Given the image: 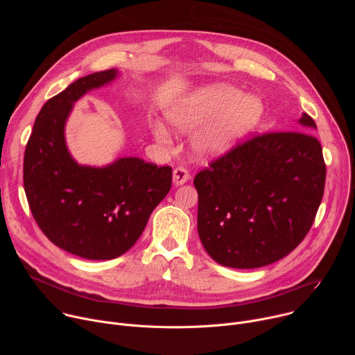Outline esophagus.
<instances>
[{
  "instance_id": "34e87169",
  "label": "esophagus",
  "mask_w": 355,
  "mask_h": 355,
  "mask_svg": "<svg viewBox=\"0 0 355 355\" xmlns=\"http://www.w3.org/2000/svg\"><path fill=\"white\" fill-rule=\"evenodd\" d=\"M188 180H189V174H188L187 168H184V167L174 168V171H173V182H174V185H182Z\"/></svg>"
}]
</instances>
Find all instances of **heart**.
Segmentation results:
<instances>
[{"label": "heart", "mask_w": 355, "mask_h": 355, "mask_svg": "<svg viewBox=\"0 0 355 355\" xmlns=\"http://www.w3.org/2000/svg\"><path fill=\"white\" fill-rule=\"evenodd\" d=\"M167 123L178 133H191V151L198 160H214L227 151L260 118L254 98L226 84H209L178 99L164 114ZM151 135L160 144H170L171 135L162 122L151 125Z\"/></svg>", "instance_id": "1"}]
</instances>
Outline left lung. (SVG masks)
<instances>
[{
    "label": "left lung",
    "mask_w": 355,
    "mask_h": 355,
    "mask_svg": "<svg viewBox=\"0 0 355 355\" xmlns=\"http://www.w3.org/2000/svg\"><path fill=\"white\" fill-rule=\"evenodd\" d=\"M293 129L251 139L195 175L198 234L218 264L260 268L308 234L326 166L315 121L302 114Z\"/></svg>",
    "instance_id": "1"
}]
</instances>
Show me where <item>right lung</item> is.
Here are the masks:
<instances>
[{"label": "right lung", "mask_w": 355, "mask_h": 355, "mask_svg": "<svg viewBox=\"0 0 355 355\" xmlns=\"http://www.w3.org/2000/svg\"><path fill=\"white\" fill-rule=\"evenodd\" d=\"M116 69L92 73L50 98L36 116L24 157L31 212L46 237L74 256L111 260L140 237L171 188V167L118 157L95 167L76 162L66 123L80 98L114 83Z\"/></svg>", "instance_id": "add662e5"}]
</instances>
